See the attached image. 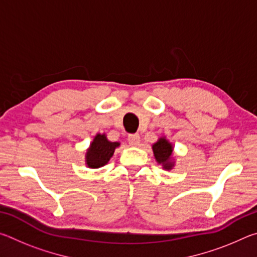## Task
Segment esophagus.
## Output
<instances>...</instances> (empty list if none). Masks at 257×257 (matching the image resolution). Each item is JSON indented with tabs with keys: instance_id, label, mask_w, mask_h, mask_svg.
Wrapping results in <instances>:
<instances>
[{
	"instance_id": "obj_1",
	"label": "esophagus",
	"mask_w": 257,
	"mask_h": 257,
	"mask_svg": "<svg viewBox=\"0 0 257 257\" xmlns=\"http://www.w3.org/2000/svg\"><path fill=\"white\" fill-rule=\"evenodd\" d=\"M139 142H141V136H139L138 134H133V135H129L128 137V143L132 146H137L139 144Z\"/></svg>"
}]
</instances>
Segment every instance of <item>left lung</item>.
<instances>
[{
  "label": "left lung",
  "mask_w": 257,
  "mask_h": 257,
  "mask_svg": "<svg viewBox=\"0 0 257 257\" xmlns=\"http://www.w3.org/2000/svg\"><path fill=\"white\" fill-rule=\"evenodd\" d=\"M153 152L156 161L160 164L163 165L164 169H171V154H172V145L169 143L167 139L160 138L158 143L153 145Z\"/></svg>",
  "instance_id": "1"
}]
</instances>
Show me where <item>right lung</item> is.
<instances>
[{
  "instance_id": "obj_1",
  "label": "right lung",
  "mask_w": 257,
  "mask_h": 257,
  "mask_svg": "<svg viewBox=\"0 0 257 257\" xmlns=\"http://www.w3.org/2000/svg\"><path fill=\"white\" fill-rule=\"evenodd\" d=\"M119 145V143L108 142L105 135H96L86 154L87 165L94 169L105 165Z\"/></svg>"
}]
</instances>
